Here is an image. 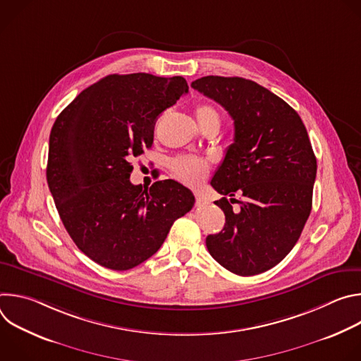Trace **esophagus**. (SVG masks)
<instances>
[{"instance_id":"1","label":"esophagus","mask_w":361,"mask_h":361,"mask_svg":"<svg viewBox=\"0 0 361 361\" xmlns=\"http://www.w3.org/2000/svg\"><path fill=\"white\" fill-rule=\"evenodd\" d=\"M194 195H195V202H197V205H202V204H205V198H204L201 194L195 192Z\"/></svg>"}]
</instances>
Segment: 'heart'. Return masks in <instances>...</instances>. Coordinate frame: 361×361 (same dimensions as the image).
<instances>
[{
  "mask_svg": "<svg viewBox=\"0 0 361 361\" xmlns=\"http://www.w3.org/2000/svg\"><path fill=\"white\" fill-rule=\"evenodd\" d=\"M195 116L200 126L207 123H219L220 114L219 111L209 104H201L195 109ZM171 171L177 180L181 183L195 187L198 185L210 171V161L207 159L197 157V156H181L173 160Z\"/></svg>",
  "mask_w": 361,
  "mask_h": 361,
  "instance_id": "heart-1",
  "label": "heart"
}]
</instances>
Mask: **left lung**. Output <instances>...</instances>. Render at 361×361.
<instances>
[{"mask_svg": "<svg viewBox=\"0 0 361 361\" xmlns=\"http://www.w3.org/2000/svg\"><path fill=\"white\" fill-rule=\"evenodd\" d=\"M191 87L234 120V142L212 180L230 197L214 201L226 224L205 244L234 274L264 273L291 251L312 212L317 160L307 130L284 99L251 80L207 75Z\"/></svg>", "mask_w": 361, "mask_h": 361, "instance_id": "left-lung-1", "label": "left lung"}]
</instances>
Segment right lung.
Returning a JSON list of instances; mask_svg holds the SVG:
<instances>
[{"label": "right lung", "mask_w": 361, "mask_h": 361, "mask_svg": "<svg viewBox=\"0 0 361 361\" xmlns=\"http://www.w3.org/2000/svg\"><path fill=\"white\" fill-rule=\"evenodd\" d=\"M185 92L183 77L107 75L81 91L51 128L49 191L75 245L102 267L141 264L192 209V192L174 180L144 190L130 181V160L152 145L159 116Z\"/></svg>", "instance_id": "1"}]
</instances>
